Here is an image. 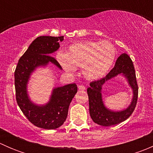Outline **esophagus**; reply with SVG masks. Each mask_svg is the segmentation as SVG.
<instances>
[{"label":"esophagus","instance_id":"esophagus-1","mask_svg":"<svg viewBox=\"0 0 153 153\" xmlns=\"http://www.w3.org/2000/svg\"><path fill=\"white\" fill-rule=\"evenodd\" d=\"M78 89L81 91H84L86 89V87L83 85H78Z\"/></svg>","mask_w":153,"mask_h":153}]
</instances>
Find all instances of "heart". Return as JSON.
Listing matches in <instances>:
<instances>
[{
  "mask_svg": "<svg viewBox=\"0 0 153 153\" xmlns=\"http://www.w3.org/2000/svg\"><path fill=\"white\" fill-rule=\"evenodd\" d=\"M116 49L109 41H87L72 44L66 53L59 52L57 59L68 72L81 67V73L89 81L99 79L107 73L116 58Z\"/></svg>",
  "mask_w": 153,
  "mask_h": 153,
  "instance_id": "obj_1",
  "label": "heart"
}]
</instances>
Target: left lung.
I'll return each instance as SVG.
<instances>
[{
  "label": "left lung",
  "instance_id": "1",
  "mask_svg": "<svg viewBox=\"0 0 153 153\" xmlns=\"http://www.w3.org/2000/svg\"><path fill=\"white\" fill-rule=\"evenodd\" d=\"M122 73L127 77L130 85L134 90V98L129 108L121 112L110 111L104 106L101 97V89L102 84L108 79L114 77L118 74ZM87 89L89 98V114L92 121L103 126H109L118 124L127 119L134 112L138 101V86L133 63L129 56L122 54L115 62V67L104 78L94 81L89 84Z\"/></svg>",
  "mask_w": 153,
  "mask_h": 153
}]
</instances>
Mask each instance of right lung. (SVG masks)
I'll use <instances>...</instances> for the list:
<instances>
[{"instance_id":"1","label":"right lung","mask_w":153,"mask_h":153,"mask_svg":"<svg viewBox=\"0 0 153 153\" xmlns=\"http://www.w3.org/2000/svg\"><path fill=\"white\" fill-rule=\"evenodd\" d=\"M64 36H40L32 41L27 50L20 58L15 71L16 101L27 119L38 127L57 129L64 123L69 106L78 90L75 84L54 89L50 101L44 106L32 104L27 93V84L30 73L37 67L54 64L61 69L59 63L50 55L60 47Z\"/></svg>"}]
</instances>
